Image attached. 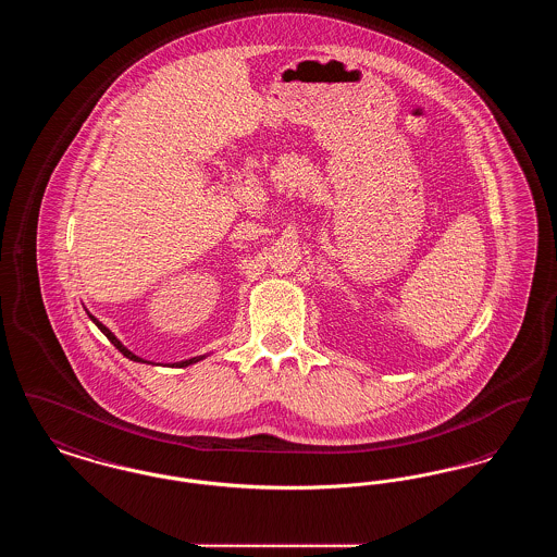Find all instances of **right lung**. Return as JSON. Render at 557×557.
I'll return each instance as SVG.
<instances>
[{
  "mask_svg": "<svg viewBox=\"0 0 557 557\" xmlns=\"http://www.w3.org/2000/svg\"><path fill=\"white\" fill-rule=\"evenodd\" d=\"M85 311H87V309H85ZM87 315H89V319H91V321H94V323L98 325V330H100V332H102V334L107 336L108 341H110L112 345L116 346V348H119V350H121V352H123V355H125L127 359H132V361H137V363H150V361H146V359L137 357V355H135V352H132V350H129L127 346L123 345V343H121V341H119V338H116V336H114V334H112V332L108 330L107 325H104V323H102L100 319L94 318V315H91L89 311H87ZM207 357H209V355L191 357V359H186V361H177V363H171V368H187V366H194V363H198V361H202V359H207ZM152 366H154V363H152ZM157 366H160V363H157ZM164 366H166V363H164Z\"/></svg>",
  "mask_w": 557,
  "mask_h": 557,
  "instance_id": "obj_1",
  "label": "right lung"
}]
</instances>
